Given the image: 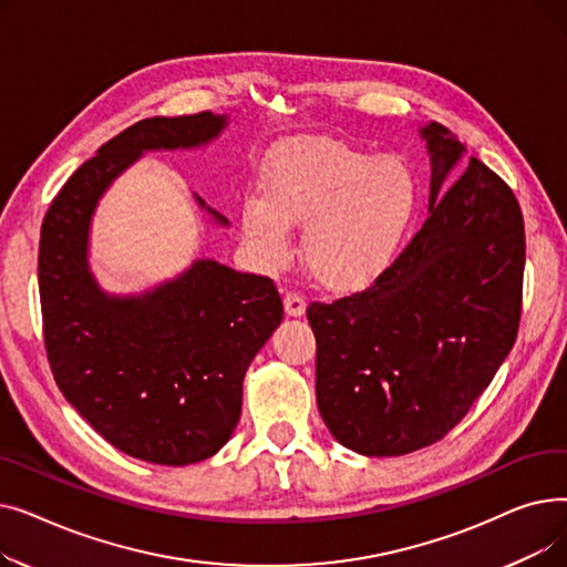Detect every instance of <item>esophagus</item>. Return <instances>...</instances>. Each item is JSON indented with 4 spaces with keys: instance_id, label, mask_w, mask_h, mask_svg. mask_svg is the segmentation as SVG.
Listing matches in <instances>:
<instances>
[{
    "instance_id": "1",
    "label": "esophagus",
    "mask_w": 567,
    "mask_h": 567,
    "mask_svg": "<svg viewBox=\"0 0 567 567\" xmlns=\"http://www.w3.org/2000/svg\"><path fill=\"white\" fill-rule=\"evenodd\" d=\"M285 310L289 317H301L306 312V299L299 291H287L285 293Z\"/></svg>"
}]
</instances>
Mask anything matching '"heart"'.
<instances>
[{
    "label": "heart",
    "mask_w": 567,
    "mask_h": 567,
    "mask_svg": "<svg viewBox=\"0 0 567 567\" xmlns=\"http://www.w3.org/2000/svg\"><path fill=\"white\" fill-rule=\"evenodd\" d=\"M415 212V178L393 156H370L342 142H293L266 174V197L248 195L241 223L266 266L291 252L293 225H306L303 257L331 289L372 282L389 266Z\"/></svg>",
    "instance_id": "1"
}]
</instances>
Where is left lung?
Returning <instances> with one entry per match:
<instances>
[{"label":"left lung","mask_w":567,"mask_h":567,"mask_svg":"<svg viewBox=\"0 0 567 567\" xmlns=\"http://www.w3.org/2000/svg\"><path fill=\"white\" fill-rule=\"evenodd\" d=\"M430 218L374 282L312 301L317 406L347 449L368 457L421 451L449 434L511 353L522 317V208L478 158L439 202L464 146L425 126Z\"/></svg>","instance_id":"8db88e82"}]
</instances>
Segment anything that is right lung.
<instances>
[{
    "label": "right lung",
    "mask_w": 567,
    "mask_h": 567,
    "mask_svg": "<svg viewBox=\"0 0 567 567\" xmlns=\"http://www.w3.org/2000/svg\"><path fill=\"white\" fill-rule=\"evenodd\" d=\"M223 126L212 112L142 118L73 172L41 225L43 340L59 391L116 451L152 464L202 462L229 441L282 299L271 278L214 259L144 296H105L86 266L89 220L142 152L206 144Z\"/></svg>",
    "instance_id": "add662e5"
}]
</instances>
